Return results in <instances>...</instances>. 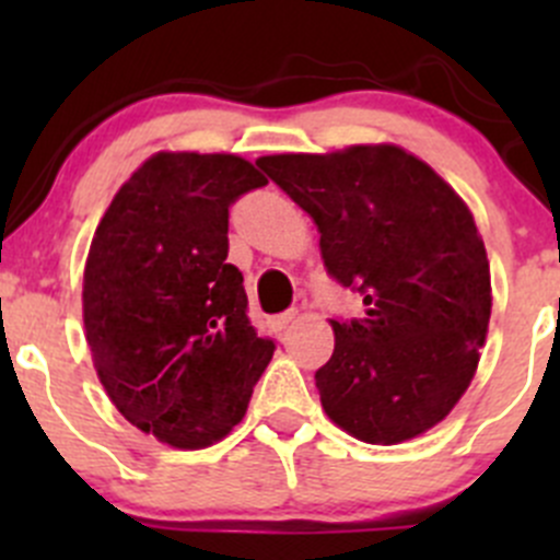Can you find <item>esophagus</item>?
<instances>
[{
  "mask_svg": "<svg viewBox=\"0 0 560 560\" xmlns=\"http://www.w3.org/2000/svg\"><path fill=\"white\" fill-rule=\"evenodd\" d=\"M295 316H298V312H284V314H276V316H270V322H268V325L273 327V330H284V327L290 325V322H295Z\"/></svg>",
  "mask_w": 560,
  "mask_h": 560,
  "instance_id": "1",
  "label": "esophagus"
}]
</instances>
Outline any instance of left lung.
<instances>
[{"label": "left lung", "instance_id": "obj_1", "mask_svg": "<svg viewBox=\"0 0 560 560\" xmlns=\"http://www.w3.org/2000/svg\"><path fill=\"white\" fill-rule=\"evenodd\" d=\"M319 230L325 268L363 295L360 319H330L332 358L314 374L322 409L369 444L442 422L479 363L490 265L453 186L398 145L259 156Z\"/></svg>", "mask_w": 560, "mask_h": 560}]
</instances>
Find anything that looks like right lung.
Listing matches in <instances>:
<instances>
[{
	"label": "right lung",
	"instance_id": "add662e5",
	"mask_svg": "<svg viewBox=\"0 0 560 560\" xmlns=\"http://www.w3.org/2000/svg\"><path fill=\"white\" fill-rule=\"evenodd\" d=\"M265 184L235 154L162 151L116 191L89 248L94 369L116 409L171 447L228 436L273 358L228 262L230 206Z\"/></svg>",
	"mask_w": 560,
	"mask_h": 560
}]
</instances>
